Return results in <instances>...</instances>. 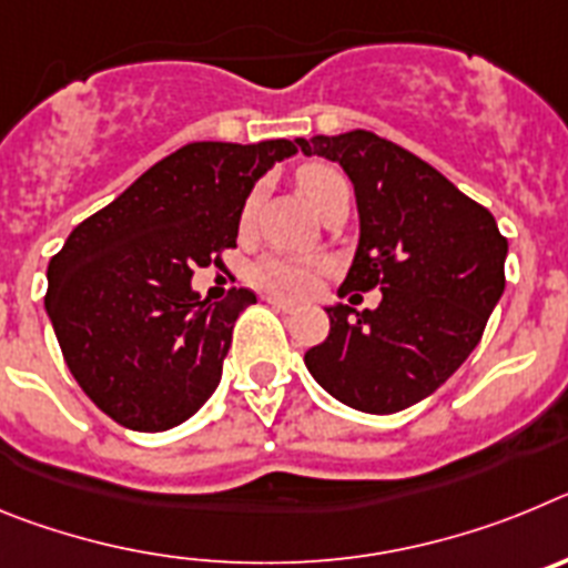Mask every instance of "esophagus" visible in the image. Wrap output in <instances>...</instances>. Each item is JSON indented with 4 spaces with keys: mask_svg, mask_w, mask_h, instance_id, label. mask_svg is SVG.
Returning <instances> with one entry per match:
<instances>
[{
    "mask_svg": "<svg viewBox=\"0 0 568 568\" xmlns=\"http://www.w3.org/2000/svg\"><path fill=\"white\" fill-rule=\"evenodd\" d=\"M270 304H273V307L275 310H278V313H295V310H298V307H295V304H293V301H287V298H278V295H270Z\"/></svg>",
    "mask_w": 568,
    "mask_h": 568,
    "instance_id": "34e87169",
    "label": "esophagus"
}]
</instances>
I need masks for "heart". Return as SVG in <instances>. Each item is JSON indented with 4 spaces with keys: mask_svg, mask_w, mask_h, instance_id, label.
Listing matches in <instances>:
<instances>
[{
    "mask_svg": "<svg viewBox=\"0 0 568 568\" xmlns=\"http://www.w3.org/2000/svg\"><path fill=\"white\" fill-rule=\"evenodd\" d=\"M341 182H344V175L329 168V164H304L295 173V184H298L301 193L307 195L315 210L327 199L329 190ZM253 204L255 195H250L247 204H244V213H241V222H247L253 215ZM250 275H253L255 284L278 295H307L315 287V281H318L321 264L310 258H295V255H261L253 270H250Z\"/></svg>",
    "mask_w": 568,
    "mask_h": 568,
    "instance_id": "b5f03b06",
    "label": "heart"
}]
</instances>
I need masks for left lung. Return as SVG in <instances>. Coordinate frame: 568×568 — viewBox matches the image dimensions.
Wrapping results in <instances>:
<instances>
[{"label": "left lung", "mask_w": 568, "mask_h": 568, "mask_svg": "<svg viewBox=\"0 0 568 568\" xmlns=\"http://www.w3.org/2000/svg\"><path fill=\"white\" fill-rule=\"evenodd\" d=\"M298 148L353 179L361 241L341 295L384 293L364 313L329 307V335L304 364L341 404L400 413L478 346L506 287V235L433 164L369 130L298 139Z\"/></svg>", "instance_id": "obj_1"}]
</instances>
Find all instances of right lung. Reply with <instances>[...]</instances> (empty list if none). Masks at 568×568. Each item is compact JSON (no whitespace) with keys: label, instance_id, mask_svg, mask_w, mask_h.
Instances as JSON below:
<instances>
[{"label":"right lung","instance_id":"right-lung-1","mask_svg":"<svg viewBox=\"0 0 568 568\" xmlns=\"http://www.w3.org/2000/svg\"><path fill=\"white\" fill-rule=\"evenodd\" d=\"M295 153L287 139L193 142L84 219L48 264L50 324L93 404L135 433L184 424L222 381L250 290L202 301L195 267L224 264L255 179Z\"/></svg>","mask_w":568,"mask_h":568}]
</instances>
